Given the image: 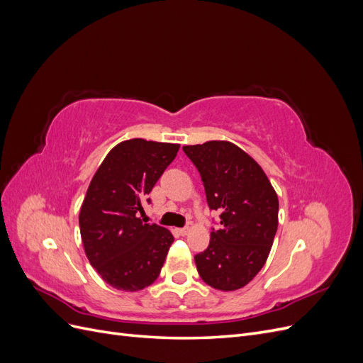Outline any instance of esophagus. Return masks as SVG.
Wrapping results in <instances>:
<instances>
[{
  "label": "esophagus",
  "instance_id": "esophagus-1",
  "mask_svg": "<svg viewBox=\"0 0 363 363\" xmlns=\"http://www.w3.org/2000/svg\"><path fill=\"white\" fill-rule=\"evenodd\" d=\"M177 232H179V235H180V236H186V235L189 233V228H188V227H184V228H179Z\"/></svg>",
  "mask_w": 363,
  "mask_h": 363
}]
</instances>
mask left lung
Listing matches in <instances>:
<instances>
[{
  "instance_id": "obj_1",
  "label": "left lung",
  "mask_w": 363,
  "mask_h": 363,
  "mask_svg": "<svg viewBox=\"0 0 363 363\" xmlns=\"http://www.w3.org/2000/svg\"><path fill=\"white\" fill-rule=\"evenodd\" d=\"M204 183L207 204L221 212L208 247L195 256L200 277L219 291H236L265 265L279 225V199L267 174L228 140L184 145Z\"/></svg>"
}]
</instances>
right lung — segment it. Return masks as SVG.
I'll list each match as a JSON object with an SVG mask.
<instances>
[{"mask_svg": "<svg viewBox=\"0 0 363 363\" xmlns=\"http://www.w3.org/2000/svg\"><path fill=\"white\" fill-rule=\"evenodd\" d=\"M179 148L140 138L119 142L87 188L79 216L82 242L91 265L115 289L136 292L159 277L174 236L138 215Z\"/></svg>", "mask_w": 363, "mask_h": 363, "instance_id": "add662e5", "label": "right lung"}]
</instances>
